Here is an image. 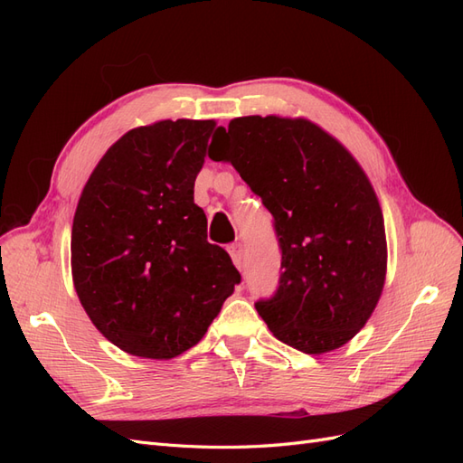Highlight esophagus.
Listing matches in <instances>:
<instances>
[{"label":"esophagus","instance_id":"1","mask_svg":"<svg viewBox=\"0 0 463 463\" xmlns=\"http://www.w3.org/2000/svg\"><path fill=\"white\" fill-rule=\"evenodd\" d=\"M228 250H230L233 264L237 266V269L241 270V269H243V245H241V243H232V245L228 247Z\"/></svg>","mask_w":463,"mask_h":463}]
</instances>
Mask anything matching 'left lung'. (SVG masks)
Listing matches in <instances>:
<instances>
[{
    "label": "left lung",
    "mask_w": 463,
    "mask_h": 463,
    "mask_svg": "<svg viewBox=\"0 0 463 463\" xmlns=\"http://www.w3.org/2000/svg\"><path fill=\"white\" fill-rule=\"evenodd\" d=\"M226 156L274 218L282 264L274 296L255 303L279 342L303 354L344 345L383 293L386 235L365 172L307 119H232Z\"/></svg>",
    "instance_id": "8db88e82"
}]
</instances>
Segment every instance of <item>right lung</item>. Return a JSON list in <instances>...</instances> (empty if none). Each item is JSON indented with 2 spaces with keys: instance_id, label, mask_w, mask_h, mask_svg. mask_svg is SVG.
Segmentation results:
<instances>
[{
  "instance_id": "obj_1",
  "label": "right lung",
  "mask_w": 463,
  "mask_h": 463,
  "mask_svg": "<svg viewBox=\"0 0 463 463\" xmlns=\"http://www.w3.org/2000/svg\"><path fill=\"white\" fill-rule=\"evenodd\" d=\"M214 121L164 119L125 133L77 204L71 269L92 325L123 352L177 357L206 334L241 282L206 241L194 179Z\"/></svg>"
}]
</instances>
